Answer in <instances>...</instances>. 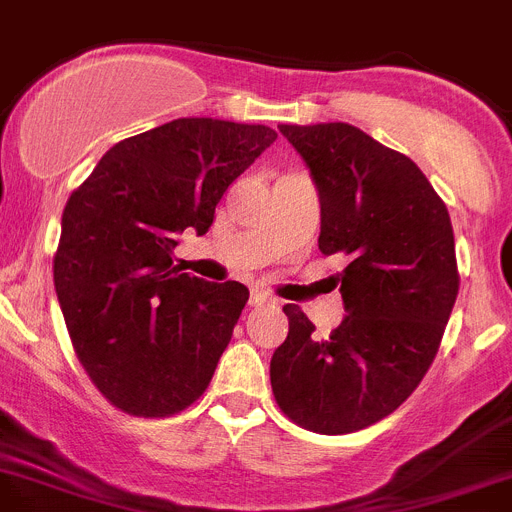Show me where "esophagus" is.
Wrapping results in <instances>:
<instances>
[{
	"mask_svg": "<svg viewBox=\"0 0 512 512\" xmlns=\"http://www.w3.org/2000/svg\"><path fill=\"white\" fill-rule=\"evenodd\" d=\"M275 298L270 296V293H265V290H252V296H250V306L260 308V306H273Z\"/></svg>",
	"mask_w": 512,
	"mask_h": 512,
	"instance_id": "34e87169",
	"label": "esophagus"
}]
</instances>
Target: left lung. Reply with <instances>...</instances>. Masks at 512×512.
I'll return each instance as SVG.
<instances>
[{"mask_svg": "<svg viewBox=\"0 0 512 512\" xmlns=\"http://www.w3.org/2000/svg\"><path fill=\"white\" fill-rule=\"evenodd\" d=\"M319 188L324 255L344 252V321L326 339L293 303L270 359L280 411L316 434H352L403 403L439 352L459 293L446 204L421 168L344 122L280 124Z\"/></svg>", "mask_w": 512, "mask_h": 512, "instance_id": "left-lung-1", "label": "left lung"}]
</instances>
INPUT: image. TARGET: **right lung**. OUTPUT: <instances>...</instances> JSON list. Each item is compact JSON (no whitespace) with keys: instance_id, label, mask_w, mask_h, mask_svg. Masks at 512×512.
I'll return each instance as SVG.
<instances>
[{"instance_id":"right-lung-1","label":"right lung","mask_w":512,"mask_h":512,"mask_svg":"<svg viewBox=\"0 0 512 512\" xmlns=\"http://www.w3.org/2000/svg\"><path fill=\"white\" fill-rule=\"evenodd\" d=\"M265 124L183 117L117 142L71 193L53 280L78 362L119 411L181 413L209 388L250 290L173 260L275 142Z\"/></svg>"}]
</instances>
